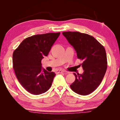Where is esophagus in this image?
Segmentation results:
<instances>
[{
  "instance_id": "esophagus-1",
  "label": "esophagus",
  "mask_w": 120,
  "mask_h": 120,
  "mask_svg": "<svg viewBox=\"0 0 120 120\" xmlns=\"http://www.w3.org/2000/svg\"><path fill=\"white\" fill-rule=\"evenodd\" d=\"M56 74H58V73H61V72H65L64 71V70H56Z\"/></svg>"
}]
</instances>
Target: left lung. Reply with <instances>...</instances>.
Returning a JSON list of instances; mask_svg holds the SVG:
<instances>
[{"instance_id":"left-lung-1","label":"left lung","mask_w":120,"mask_h":120,"mask_svg":"<svg viewBox=\"0 0 120 120\" xmlns=\"http://www.w3.org/2000/svg\"><path fill=\"white\" fill-rule=\"evenodd\" d=\"M62 34L82 60L84 71L75 74L70 88L77 94L87 95L94 92L102 81L107 67L105 48L93 36L78 32H64Z\"/></svg>"}]
</instances>
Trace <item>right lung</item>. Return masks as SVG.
Here are the masks:
<instances>
[{"instance_id":"right-lung-1","label":"right lung","mask_w":120,"mask_h":120,"mask_svg":"<svg viewBox=\"0 0 120 120\" xmlns=\"http://www.w3.org/2000/svg\"><path fill=\"white\" fill-rule=\"evenodd\" d=\"M60 33L35 35L24 39L13 54V65L18 80L33 95L48 91L56 74L42 68L41 61L46 56Z\"/></svg>"}]
</instances>
